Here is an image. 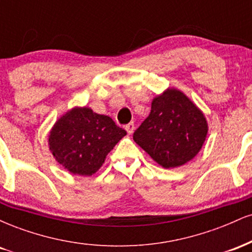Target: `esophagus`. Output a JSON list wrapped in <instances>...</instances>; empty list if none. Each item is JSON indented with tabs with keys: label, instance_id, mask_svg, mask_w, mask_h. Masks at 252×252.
I'll use <instances>...</instances> for the list:
<instances>
[{
	"label": "esophagus",
	"instance_id": "obj_1",
	"mask_svg": "<svg viewBox=\"0 0 252 252\" xmlns=\"http://www.w3.org/2000/svg\"><path fill=\"white\" fill-rule=\"evenodd\" d=\"M126 130L128 131V134H132V132H134V130H135V124L132 122L128 123L126 126Z\"/></svg>",
	"mask_w": 252,
	"mask_h": 252
}]
</instances>
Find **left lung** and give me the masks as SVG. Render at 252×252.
I'll use <instances>...</instances> for the list:
<instances>
[{"label":"left lung","mask_w":252,"mask_h":252,"mask_svg":"<svg viewBox=\"0 0 252 252\" xmlns=\"http://www.w3.org/2000/svg\"><path fill=\"white\" fill-rule=\"evenodd\" d=\"M207 130L201 110L180 90L167 89L153 99L149 116L132 137L155 162L175 168L200 152Z\"/></svg>","instance_id":"8db88e82"}]
</instances>
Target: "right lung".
<instances>
[{
	"instance_id": "add662e5",
	"label": "right lung",
	"mask_w": 252,
	"mask_h": 252,
	"mask_svg": "<svg viewBox=\"0 0 252 252\" xmlns=\"http://www.w3.org/2000/svg\"><path fill=\"white\" fill-rule=\"evenodd\" d=\"M126 131L105 115L90 108H73L57 121L48 146L56 160L74 175L97 172Z\"/></svg>"
}]
</instances>
